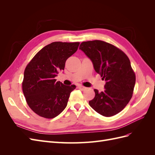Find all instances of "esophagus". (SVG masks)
Segmentation results:
<instances>
[{
	"instance_id": "obj_1",
	"label": "esophagus",
	"mask_w": 155,
	"mask_h": 155,
	"mask_svg": "<svg viewBox=\"0 0 155 155\" xmlns=\"http://www.w3.org/2000/svg\"><path fill=\"white\" fill-rule=\"evenodd\" d=\"M78 88H79V89H80V90H81V91H84V90H85V89H86V87H83V86H82V85H79V86H78Z\"/></svg>"
}]
</instances>
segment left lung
<instances>
[{
  "label": "left lung",
  "instance_id": "1",
  "mask_svg": "<svg viewBox=\"0 0 155 155\" xmlns=\"http://www.w3.org/2000/svg\"><path fill=\"white\" fill-rule=\"evenodd\" d=\"M92 62L95 71L105 79V91L94 89L95 97L89 105L101 115L119 113L133 96L136 76L130 60L119 48L100 40L83 42L79 46Z\"/></svg>",
  "mask_w": 155,
  "mask_h": 155
}]
</instances>
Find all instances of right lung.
<instances>
[{"label":"right lung","mask_w":155,"mask_h":155,"mask_svg":"<svg viewBox=\"0 0 155 155\" xmlns=\"http://www.w3.org/2000/svg\"><path fill=\"white\" fill-rule=\"evenodd\" d=\"M79 45V42H54L38 51L28 64L22 91L28 105L37 114L54 118L66 108L76 86L64 85L55 78L64 70L67 59L76 52Z\"/></svg>","instance_id":"add662e5"}]
</instances>
